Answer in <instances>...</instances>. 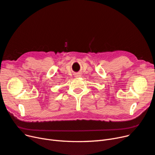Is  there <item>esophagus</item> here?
Returning <instances> with one entry per match:
<instances>
[{
	"label": "esophagus",
	"instance_id": "obj_1",
	"mask_svg": "<svg viewBox=\"0 0 155 155\" xmlns=\"http://www.w3.org/2000/svg\"><path fill=\"white\" fill-rule=\"evenodd\" d=\"M81 76V73H79V72L76 73V74H74V77H75V78H79V77H80Z\"/></svg>",
	"mask_w": 155,
	"mask_h": 155
}]
</instances>
